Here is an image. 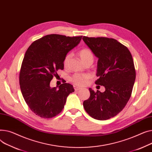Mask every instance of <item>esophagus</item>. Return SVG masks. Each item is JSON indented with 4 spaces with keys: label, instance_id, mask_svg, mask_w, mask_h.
Masks as SVG:
<instances>
[{
    "label": "esophagus",
    "instance_id": "1",
    "mask_svg": "<svg viewBox=\"0 0 152 152\" xmlns=\"http://www.w3.org/2000/svg\"><path fill=\"white\" fill-rule=\"evenodd\" d=\"M74 88L75 91H78V90H81V89H82L80 87H78V86H74Z\"/></svg>",
    "mask_w": 152,
    "mask_h": 152
}]
</instances>
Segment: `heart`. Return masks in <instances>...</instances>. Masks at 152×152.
Instances as JSON below:
<instances>
[{
	"instance_id": "obj_1",
	"label": "heart",
	"mask_w": 152,
	"mask_h": 152,
	"mask_svg": "<svg viewBox=\"0 0 152 152\" xmlns=\"http://www.w3.org/2000/svg\"><path fill=\"white\" fill-rule=\"evenodd\" d=\"M78 55L81 58L82 62L85 63V62L89 60L94 59V56L92 51L88 48H84L80 50L78 53ZM72 56L70 53L67 54L64 59V66L67 67L69 63V61ZM91 78V75L89 74H75L74 75L70 77V82H72L74 84L78 86H83L87 83L88 80Z\"/></svg>"
}]
</instances>
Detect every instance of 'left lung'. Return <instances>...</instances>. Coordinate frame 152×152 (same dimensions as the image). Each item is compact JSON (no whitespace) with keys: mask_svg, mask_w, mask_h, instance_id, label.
<instances>
[{"mask_svg":"<svg viewBox=\"0 0 152 152\" xmlns=\"http://www.w3.org/2000/svg\"><path fill=\"white\" fill-rule=\"evenodd\" d=\"M83 40L98 58L95 83L105 90L94 92L83 102L86 112L98 120H106L118 114L126 105L136 79V70L129 50L117 40L88 37Z\"/></svg>","mask_w":152,"mask_h":152,"instance_id":"1","label":"left lung"}]
</instances>
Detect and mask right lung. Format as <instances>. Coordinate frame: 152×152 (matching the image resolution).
<instances>
[{"mask_svg": "<svg viewBox=\"0 0 152 152\" xmlns=\"http://www.w3.org/2000/svg\"><path fill=\"white\" fill-rule=\"evenodd\" d=\"M82 36L47 35L34 41L27 50L20 72L23 96L30 109L39 117L50 118L64 107L69 94L74 91L72 85L63 82L51 88L53 77L64 69L67 53L78 45Z\"/></svg>", "mask_w": 152, "mask_h": 152, "instance_id": "1", "label": "right lung"}]
</instances>
